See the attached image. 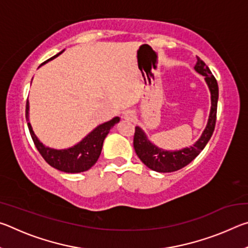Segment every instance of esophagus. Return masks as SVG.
<instances>
[{
	"mask_svg": "<svg viewBox=\"0 0 248 248\" xmlns=\"http://www.w3.org/2000/svg\"><path fill=\"white\" fill-rule=\"evenodd\" d=\"M124 118L128 121H132L134 118H136V112L133 110H130V109L129 110H125L124 112Z\"/></svg>",
	"mask_w": 248,
	"mask_h": 248,
	"instance_id": "1",
	"label": "esophagus"
}]
</instances>
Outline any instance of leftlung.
Wrapping results in <instances>:
<instances>
[{
  "mask_svg": "<svg viewBox=\"0 0 248 248\" xmlns=\"http://www.w3.org/2000/svg\"><path fill=\"white\" fill-rule=\"evenodd\" d=\"M195 70L203 75L209 86L210 93H211V110H210L207 127L194 145L179 151H164L157 148L156 145L151 143L148 140L143 130L140 127H136L133 137L134 151L142 163L152 170L159 171V173H170V171L183 169L198 156V154L204 149L215 131L217 98H219V87H217V79L200 58H197Z\"/></svg>",
  "mask_w": 248,
  "mask_h": 248,
  "instance_id": "1",
  "label": "left lung"
}]
</instances>
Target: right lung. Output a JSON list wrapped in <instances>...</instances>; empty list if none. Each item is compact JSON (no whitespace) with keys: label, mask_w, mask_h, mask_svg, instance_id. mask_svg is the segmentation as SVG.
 <instances>
[{"label":"right lung","mask_w":248,"mask_h":248,"mask_svg":"<svg viewBox=\"0 0 248 248\" xmlns=\"http://www.w3.org/2000/svg\"><path fill=\"white\" fill-rule=\"evenodd\" d=\"M56 54L52 58H50L49 60L45 61L48 62L52 59L57 58L59 54ZM41 64V65H43ZM28 110H29V103L27 100L26 103V120L28 121ZM120 119L119 117H115L111 120L107 121L99 124L98 127H96L93 131L87 134L84 139L78 142V144H75L72 148L64 149V150H54L50 149L48 146H45L41 142L38 140V138L35 136V133L32 131V128L31 125V123H28V129L31 132V139L35 143L37 150L39 151L41 156L44 157L46 162L48 163L50 166L54 167L61 171H65V173H81V171L89 170L92 166H93L100 155L103 148V143L105 138L109 133V130L111 127H114L115 124L118 123Z\"/></svg>","instance_id":"add662e5"}]
</instances>
